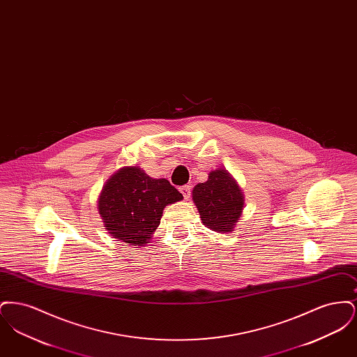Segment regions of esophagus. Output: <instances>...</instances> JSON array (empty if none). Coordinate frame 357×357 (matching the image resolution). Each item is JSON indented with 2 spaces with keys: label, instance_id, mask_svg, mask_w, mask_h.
I'll use <instances>...</instances> for the list:
<instances>
[{
  "label": "esophagus",
  "instance_id": "1",
  "mask_svg": "<svg viewBox=\"0 0 357 357\" xmlns=\"http://www.w3.org/2000/svg\"><path fill=\"white\" fill-rule=\"evenodd\" d=\"M181 192H182V195L185 197V199H188L190 195H191V187L188 186V185L181 187Z\"/></svg>",
  "mask_w": 357,
  "mask_h": 357
}]
</instances>
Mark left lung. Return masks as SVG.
<instances>
[{
    "mask_svg": "<svg viewBox=\"0 0 357 357\" xmlns=\"http://www.w3.org/2000/svg\"><path fill=\"white\" fill-rule=\"evenodd\" d=\"M192 201L204 226L229 234L242 215L245 197L233 175L220 167L210 171L206 182L194 187Z\"/></svg>",
    "mask_w": 357,
    "mask_h": 357,
    "instance_id": "obj_1",
    "label": "left lung"
}]
</instances>
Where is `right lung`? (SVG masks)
I'll return each mask as SVG.
<instances>
[{
  "label": "right lung",
  "instance_id": "1",
  "mask_svg": "<svg viewBox=\"0 0 357 357\" xmlns=\"http://www.w3.org/2000/svg\"><path fill=\"white\" fill-rule=\"evenodd\" d=\"M183 195L165 178L149 176L139 166H124L102 186L98 210L105 230L131 246H146L167 204Z\"/></svg>",
  "mask_w": 357,
  "mask_h": 357
}]
</instances>
